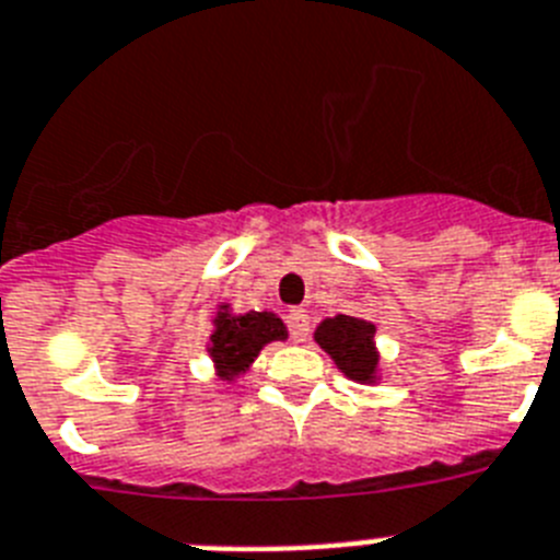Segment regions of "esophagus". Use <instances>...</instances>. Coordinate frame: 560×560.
Listing matches in <instances>:
<instances>
[{
  "label": "esophagus",
  "mask_w": 560,
  "mask_h": 560,
  "mask_svg": "<svg viewBox=\"0 0 560 560\" xmlns=\"http://www.w3.org/2000/svg\"><path fill=\"white\" fill-rule=\"evenodd\" d=\"M287 327H290V338H293L295 343L307 340L310 315L304 313V310H290V313H287Z\"/></svg>",
  "instance_id": "obj_1"
}]
</instances>
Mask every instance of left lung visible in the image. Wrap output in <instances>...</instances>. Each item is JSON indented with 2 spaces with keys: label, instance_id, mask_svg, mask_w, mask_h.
Masks as SVG:
<instances>
[{
  "label": "left lung",
  "instance_id": "8db88e82",
  "mask_svg": "<svg viewBox=\"0 0 560 560\" xmlns=\"http://www.w3.org/2000/svg\"><path fill=\"white\" fill-rule=\"evenodd\" d=\"M374 332H377V327L372 320L354 318V315H335V318L320 320L313 338L332 358L343 377L363 383V386H374V383L383 381L381 352L374 343Z\"/></svg>",
  "mask_w": 560,
  "mask_h": 560
}]
</instances>
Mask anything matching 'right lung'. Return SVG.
<instances>
[{"instance_id": "1", "label": "right lung", "mask_w": 560, "mask_h": 560, "mask_svg": "<svg viewBox=\"0 0 560 560\" xmlns=\"http://www.w3.org/2000/svg\"><path fill=\"white\" fill-rule=\"evenodd\" d=\"M213 329L208 338V354H211L213 372L220 381H240L242 374L250 372L253 361L261 349L273 340H287L284 320L276 313H233L231 304H217L211 318Z\"/></svg>"}]
</instances>
